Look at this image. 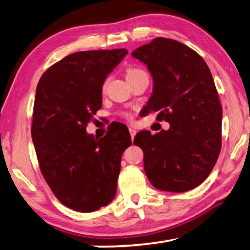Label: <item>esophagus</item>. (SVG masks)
Listing matches in <instances>:
<instances>
[{"label":"esophagus","mask_w":250,"mask_h":250,"mask_svg":"<svg viewBox=\"0 0 250 250\" xmlns=\"http://www.w3.org/2000/svg\"><path fill=\"white\" fill-rule=\"evenodd\" d=\"M129 132H130V135H131V139H134V135L137 134V131H135L133 128H129Z\"/></svg>","instance_id":"esophagus-1"}]
</instances>
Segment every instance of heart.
Wrapping results in <instances>:
<instances>
[{"instance_id": "heart-1", "label": "heart", "mask_w": 250, "mask_h": 250, "mask_svg": "<svg viewBox=\"0 0 250 250\" xmlns=\"http://www.w3.org/2000/svg\"><path fill=\"white\" fill-rule=\"evenodd\" d=\"M143 74H146V73L143 69L139 68V67H129V68L126 69V79L130 80V79L138 77V76L143 75ZM105 86H107V80H105V82L104 83V86H103L104 89L105 88ZM121 116L129 118V113L128 112H121Z\"/></svg>"}]
</instances>
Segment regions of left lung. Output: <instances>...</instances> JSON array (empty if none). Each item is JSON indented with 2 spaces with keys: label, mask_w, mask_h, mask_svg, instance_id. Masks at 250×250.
I'll return each instance as SVG.
<instances>
[{
  "label": "left lung",
  "mask_w": 250,
  "mask_h": 250,
  "mask_svg": "<svg viewBox=\"0 0 250 250\" xmlns=\"http://www.w3.org/2000/svg\"><path fill=\"white\" fill-rule=\"evenodd\" d=\"M132 56L147 66L153 92L146 113L170 129L151 134L145 130L133 143L143 151L151 184L161 191L181 193L202 184L222 149V104L208 66L195 50L180 42L156 37Z\"/></svg>",
  "instance_id": "obj_1"
}]
</instances>
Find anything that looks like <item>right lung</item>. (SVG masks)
Masks as SVG:
<instances>
[{"mask_svg": "<svg viewBox=\"0 0 250 250\" xmlns=\"http://www.w3.org/2000/svg\"><path fill=\"white\" fill-rule=\"evenodd\" d=\"M128 50L70 54L42 76L34 101L32 139L40 168L58 201L88 213L113 200L129 131L86 132L103 104V84ZM122 126V125H121Z\"/></svg>", "mask_w": 250, "mask_h": 250, "instance_id": "obj_1", "label": "right lung"}]
</instances>
